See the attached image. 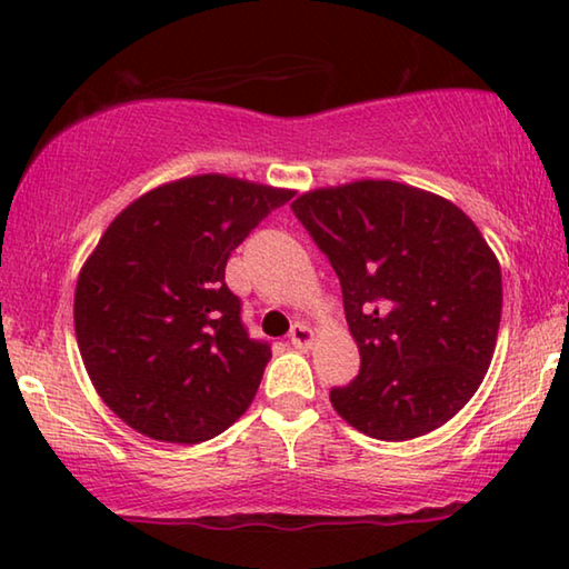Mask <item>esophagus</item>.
Listing matches in <instances>:
<instances>
[{"label": "esophagus", "mask_w": 569, "mask_h": 569, "mask_svg": "<svg viewBox=\"0 0 569 569\" xmlns=\"http://www.w3.org/2000/svg\"><path fill=\"white\" fill-rule=\"evenodd\" d=\"M288 339H291V343L296 346V349H311V343H313V331L308 329L306 323H293L291 336H288Z\"/></svg>", "instance_id": "obj_1"}]
</instances>
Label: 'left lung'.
<instances>
[{"mask_svg": "<svg viewBox=\"0 0 569 569\" xmlns=\"http://www.w3.org/2000/svg\"><path fill=\"white\" fill-rule=\"evenodd\" d=\"M293 213L339 276L359 377L331 389L339 417L383 441L447 423L492 363L502 271L469 216L393 180L296 198Z\"/></svg>", "mask_w": 569, "mask_h": 569, "instance_id": "left-lung-1", "label": "left lung"}]
</instances>
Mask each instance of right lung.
<instances>
[{"label": "right lung", "instance_id": "obj_1", "mask_svg": "<svg viewBox=\"0 0 569 569\" xmlns=\"http://www.w3.org/2000/svg\"><path fill=\"white\" fill-rule=\"evenodd\" d=\"M293 198L228 176L166 182L104 230L74 291V333L102 401L140 435L198 445L253 401L271 359L240 321L226 263Z\"/></svg>", "mask_w": 569, "mask_h": 569}]
</instances>
